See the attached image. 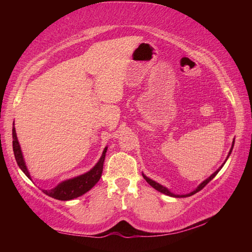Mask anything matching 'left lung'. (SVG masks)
Instances as JSON below:
<instances>
[{"instance_id": "obj_1", "label": "left lung", "mask_w": 252, "mask_h": 252, "mask_svg": "<svg viewBox=\"0 0 252 252\" xmlns=\"http://www.w3.org/2000/svg\"><path fill=\"white\" fill-rule=\"evenodd\" d=\"M234 143H235V141H233V143H232V147H231V151H229V153H228V155H227V157H226V159H225V161L223 162V164L221 165V167L219 168V169L216 171V172H213V173H212L210 176H209L208 179H206L205 181L201 182V183H200L199 185H198V186L196 187V189H195L194 190L190 191V192H189V194H184V195H176V194H173V192H172V191H170V190L167 189V187L163 186V185H161V184L157 183L156 181H154V180H152V179H149L148 176H146V175L144 174V173H142V174H143V178L145 179V180H146V182H147V183H148L149 185H151L152 187H154L155 189H157L158 191L162 192V194H164V195H168V196H171V197H175V198H181V197H183V198H184V197H189V196H191V195L196 194L197 191L201 190V189H203V187H205V186H206V185L209 183V182H210V181H211L213 178H215V176H216V175L219 173V171H220V170L222 169V167H223V165H224V163H225V162H226V160L228 159L229 155H231V153H232V151H233V147H234Z\"/></svg>"}]
</instances>
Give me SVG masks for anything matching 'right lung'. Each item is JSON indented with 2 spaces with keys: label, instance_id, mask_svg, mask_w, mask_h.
Returning <instances> with one entry per match:
<instances>
[{
  "label": "right lung",
  "instance_id": "1",
  "mask_svg": "<svg viewBox=\"0 0 252 252\" xmlns=\"http://www.w3.org/2000/svg\"><path fill=\"white\" fill-rule=\"evenodd\" d=\"M107 148H108L107 146L104 148L103 154H101L97 163H96L90 171H88V172H85L81 175L74 176L72 179L63 181L60 184L56 185L54 189H42V190H43L44 194L49 195L52 198H55V199H58V200H71V199H74V198L82 196L83 194H85V192L92 189V187L99 181L101 172H103V165H104ZM13 151L15 155V159L16 161H17L19 168L27 175V178L31 180V175L29 173L28 168H27L26 165L24 155H23V152H21L14 125H13Z\"/></svg>",
  "mask_w": 252,
  "mask_h": 252
}]
</instances>
